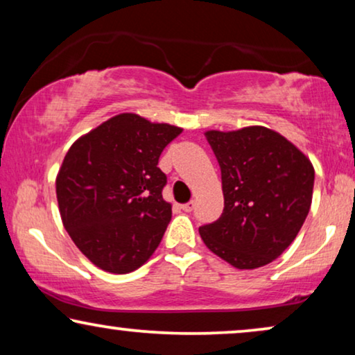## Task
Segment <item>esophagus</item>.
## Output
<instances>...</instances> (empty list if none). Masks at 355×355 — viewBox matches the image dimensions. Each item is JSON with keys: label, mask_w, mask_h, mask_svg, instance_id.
<instances>
[{"label": "esophagus", "mask_w": 355, "mask_h": 355, "mask_svg": "<svg viewBox=\"0 0 355 355\" xmlns=\"http://www.w3.org/2000/svg\"><path fill=\"white\" fill-rule=\"evenodd\" d=\"M193 207H196V202H193V200H192V202L184 203V205H181L182 210H184V211H187V213H189V211H192V210H193Z\"/></svg>", "instance_id": "1"}]
</instances>
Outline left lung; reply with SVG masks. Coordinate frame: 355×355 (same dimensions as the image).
<instances>
[{
	"mask_svg": "<svg viewBox=\"0 0 355 355\" xmlns=\"http://www.w3.org/2000/svg\"><path fill=\"white\" fill-rule=\"evenodd\" d=\"M221 168L225 208L200 226L213 254L239 270L268 265L295 239L312 205L310 159L283 135L263 125L207 130Z\"/></svg>",
	"mask_w": 355,
	"mask_h": 355,
	"instance_id": "1",
	"label": "left lung"
}]
</instances>
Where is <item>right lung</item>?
Returning a JSON list of instances; mask_svg holds the SVG:
<instances>
[{"mask_svg": "<svg viewBox=\"0 0 355 355\" xmlns=\"http://www.w3.org/2000/svg\"><path fill=\"white\" fill-rule=\"evenodd\" d=\"M181 132L123 113L67 150L56 176L58 207L71 239L95 266L125 275L157 250L171 220L158 159Z\"/></svg>", "mask_w": 355, "mask_h": 355, "instance_id": "right-lung-1", "label": "right lung"}]
</instances>
